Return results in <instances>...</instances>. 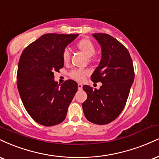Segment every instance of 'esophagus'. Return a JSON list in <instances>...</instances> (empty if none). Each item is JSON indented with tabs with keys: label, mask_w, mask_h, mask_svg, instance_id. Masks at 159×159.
I'll return each mask as SVG.
<instances>
[{
	"label": "esophagus",
	"mask_w": 159,
	"mask_h": 159,
	"mask_svg": "<svg viewBox=\"0 0 159 159\" xmlns=\"http://www.w3.org/2000/svg\"><path fill=\"white\" fill-rule=\"evenodd\" d=\"M82 87H83V85H82L81 84H78V90H81Z\"/></svg>",
	"instance_id": "esophagus-1"
}]
</instances>
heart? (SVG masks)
Returning <instances> with one entry per match:
<instances>
[{
  "instance_id": "heart-1",
  "label": "heart",
  "mask_w": 159,
  "mask_h": 159,
  "mask_svg": "<svg viewBox=\"0 0 159 159\" xmlns=\"http://www.w3.org/2000/svg\"><path fill=\"white\" fill-rule=\"evenodd\" d=\"M76 48L81 51L88 58H90L95 53V47L94 43L88 38H83L76 43ZM62 59L64 63H68L70 60V52L67 49H65L62 52ZM89 74L87 70H72L70 72V76L76 81H81L84 79L86 76Z\"/></svg>"
}]
</instances>
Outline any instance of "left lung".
Listing matches in <instances>:
<instances>
[{
    "label": "left lung",
    "instance_id": "obj_1",
    "mask_svg": "<svg viewBox=\"0 0 159 159\" xmlns=\"http://www.w3.org/2000/svg\"><path fill=\"white\" fill-rule=\"evenodd\" d=\"M93 36L101 46V59L91 80L102 86L98 89L84 86L87 98L82 107L88 121L102 125L114 121L124 110L135 73L130 55L121 43L108 34Z\"/></svg>",
    "mask_w": 159,
    "mask_h": 159
}]
</instances>
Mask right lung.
<instances>
[{"instance_id":"1","label":"right lung","mask_w":159,"mask_h":159,"mask_svg":"<svg viewBox=\"0 0 159 159\" xmlns=\"http://www.w3.org/2000/svg\"><path fill=\"white\" fill-rule=\"evenodd\" d=\"M78 34L49 33L41 36L23 51L18 62L17 86L25 109L43 126L64 121L78 84L72 80L61 85L54 72L64 66L62 52Z\"/></svg>"}]
</instances>
